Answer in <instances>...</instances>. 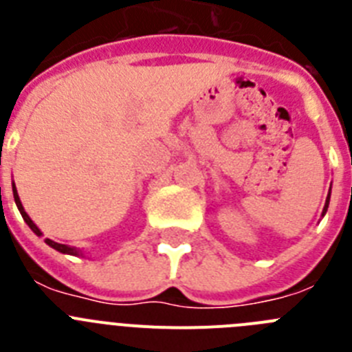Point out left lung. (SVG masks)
Returning a JSON list of instances; mask_svg holds the SVG:
<instances>
[{"label":"left lung","instance_id":"1","mask_svg":"<svg viewBox=\"0 0 352 352\" xmlns=\"http://www.w3.org/2000/svg\"><path fill=\"white\" fill-rule=\"evenodd\" d=\"M329 195H331V188H329V192H328V197H326L324 208H322V217H324V214H326V211H328V206H329Z\"/></svg>","mask_w":352,"mask_h":352}]
</instances>
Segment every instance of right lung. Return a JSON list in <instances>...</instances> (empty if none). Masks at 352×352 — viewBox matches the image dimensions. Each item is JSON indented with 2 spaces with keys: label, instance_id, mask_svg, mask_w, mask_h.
<instances>
[{
  "label": "right lung",
  "instance_id": "right-lung-1",
  "mask_svg": "<svg viewBox=\"0 0 352 352\" xmlns=\"http://www.w3.org/2000/svg\"><path fill=\"white\" fill-rule=\"evenodd\" d=\"M12 190H14V199H15V204H17V208H19V211H21V214H23V219H24V222L28 223V226H30V229L33 232H35L36 236H42V231H40L38 227H36V223L33 222V220L30 219V214L26 213V211H24V206H23V203H21V199H19V194H17V188H15V183L14 185H12ZM45 243L49 245V247H52L54 248V250H58V252H61V254H68V256H82V252L80 250H77L76 247H68V245H63V243H56V241H52V239H45Z\"/></svg>",
  "mask_w": 352,
  "mask_h": 352
}]
</instances>
